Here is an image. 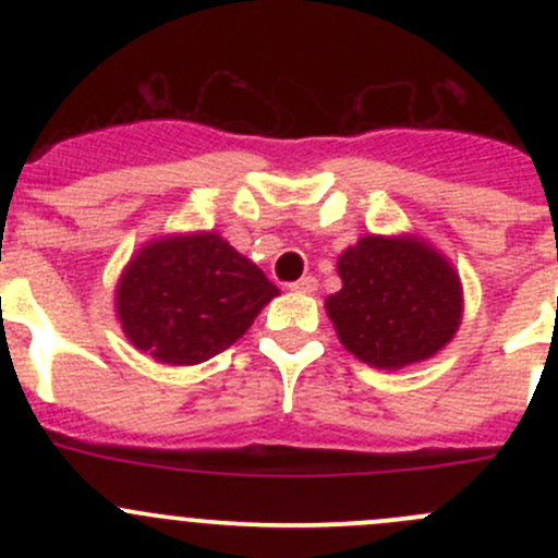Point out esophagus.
I'll return each mask as SVG.
<instances>
[{"label": "esophagus", "instance_id": "1", "mask_svg": "<svg viewBox=\"0 0 558 558\" xmlns=\"http://www.w3.org/2000/svg\"><path fill=\"white\" fill-rule=\"evenodd\" d=\"M315 289H318V280H315L313 275H305V278H300L296 283H291V291H296V294H313Z\"/></svg>", "mask_w": 558, "mask_h": 558}]
</instances>
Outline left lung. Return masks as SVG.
Instances as JSON below:
<instances>
[{
    "label": "left lung",
    "mask_w": 558,
    "mask_h": 558,
    "mask_svg": "<svg viewBox=\"0 0 558 558\" xmlns=\"http://www.w3.org/2000/svg\"><path fill=\"white\" fill-rule=\"evenodd\" d=\"M342 289L324 307L359 362L402 369L440 353L464 315V289L446 253L418 234H364L337 258Z\"/></svg>",
    "instance_id": "obj_1"
}]
</instances>
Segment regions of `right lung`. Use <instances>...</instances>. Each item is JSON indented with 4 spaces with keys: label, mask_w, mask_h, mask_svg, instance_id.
Returning a JSON list of instances; mask_svg holds the SVG:
<instances>
[{
    "label": "right lung",
    "mask_w": 558,
    "mask_h": 558,
    "mask_svg": "<svg viewBox=\"0 0 558 558\" xmlns=\"http://www.w3.org/2000/svg\"><path fill=\"white\" fill-rule=\"evenodd\" d=\"M280 291L218 232L148 240L123 267L116 318L137 351L191 367L227 351Z\"/></svg>",
    "instance_id": "1"
}]
</instances>
